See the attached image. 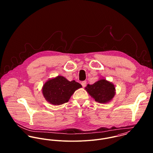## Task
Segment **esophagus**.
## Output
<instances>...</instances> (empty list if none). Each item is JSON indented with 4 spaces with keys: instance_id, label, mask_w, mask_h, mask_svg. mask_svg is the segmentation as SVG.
<instances>
[{
    "instance_id": "34e87169",
    "label": "esophagus",
    "mask_w": 153,
    "mask_h": 153,
    "mask_svg": "<svg viewBox=\"0 0 153 153\" xmlns=\"http://www.w3.org/2000/svg\"><path fill=\"white\" fill-rule=\"evenodd\" d=\"M81 85L83 87H85L86 85H87V82L86 81H82L81 82Z\"/></svg>"
}]
</instances>
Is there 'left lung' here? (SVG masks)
I'll return each instance as SVG.
<instances>
[{
	"mask_svg": "<svg viewBox=\"0 0 153 153\" xmlns=\"http://www.w3.org/2000/svg\"><path fill=\"white\" fill-rule=\"evenodd\" d=\"M85 89L96 102L100 104H106L112 101L116 93L114 84L104 78H100L92 85L88 84Z\"/></svg>",
	"mask_w": 153,
	"mask_h": 153,
	"instance_id": "left-lung-1",
	"label": "left lung"
}]
</instances>
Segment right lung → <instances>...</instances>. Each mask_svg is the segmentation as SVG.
I'll return each instance as SVG.
<instances>
[{
    "label": "right lung",
    "instance_id": "1",
    "mask_svg": "<svg viewBox=\"0 0 153 153\" xmlns=\"http://www.w3.org/2000/svg\"><path fill=\"white\" fill-rule=\"evenodd\" d=\"M81 88L82 85L75 81H69L63 76L58 75L45 82L42 92L49 103L59 105L68 102L75 91Z\"/></svg>",
    "mask_w": 153,
    "mask_h": 153
}]
</instances>
